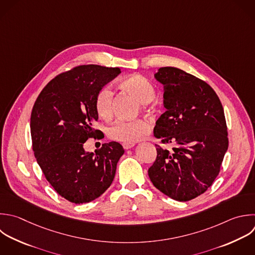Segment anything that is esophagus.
Here are the masks:
<instances>
[{
	"mask_svg": "<svg viewBox=\"0 0 255 255\" xmlns=\"http://www.w3.org/2000/svg\"><path fill=\"white\" fill-rule=\"evenodd\" d=\"M133 145H134V143H127V142L123 143V147H124L125 149H129V148H131Z\"/></svg>",
	"mask_w": 255,
	"mask_h": 255,
	"instance_id": "1",
	"label": "esophagus"
}]
</instances>
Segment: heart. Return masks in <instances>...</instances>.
Returning <instances> with one entry per match:
<instances>
[{"label":"heart","instance_id":"1","mask_svg":"<svg viewBox=\"0 0 255 255\" xmlns=\"http://www.w3.org/2000/svg\"><path fill=\"white\" fill-rule=\"evenodd\" d=\"M119 87L132 96L143 112H149L147 103L155 96L153 85L140 75H131L120 82ZM95 109L98 116L105 121L112 119L114 114V93L110 87H103L95 97ZM149 130V125L140 119L133 121H117L111 125L107 133L111 139L121 142L133 143L142 138Z\"/></svg>","mask_w":255,"mask_h":255}]
</instances>
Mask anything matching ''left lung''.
<instances>
[{"label": "left lung", "mask_w": 255, "mask_h": 255, "mask_svg": "<svg viewBox=\"0 0 255 255\" xmlns=\"http://www.w3.org/2000/svg\"><path fill=\"white\" fill-rule=\"evenodd\" d=\"M163 85L166 109L153 135L170 148L155 144L148 168L153 185L178 201H188L211 186L228 147L227 127L219 98L204 81L172 67L154 75Z\"/></svg>", "instance_id": "1"}]
</instances>
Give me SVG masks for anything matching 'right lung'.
I'll return each mask as SVG.
<instances>
[{"label":"right lung","mask_w":255,"mask_h":255,"mask_svg":"<svg viewBox=\"0 0 255 255\" xmlns=\"http://www.w3.org/2000/svg\"><path fill=\"white\" fill-rule=\"evenodd\" d=\"M121 74L120 68L83 65L54 78L37 98L31 115L35 157L47 180L64 198L87 203L112 184L125 150L117 141L95 153L84 143L100 132L93 128L99 116L95 97Z\"/></svg>","instance_id":"add662e5"}]
</instances>
